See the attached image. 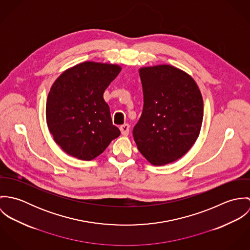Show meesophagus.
<instances>
[{"label":"esophagus","mask_w":250,"mask_h":250,"mask_svg":"<svg viewBox=\"0 0 250 250\" xmlns=\"http://www.w3.org/2000/svg\"><path fill=\"white\" fill-rule=\"evenodd\" d=\"M119 129H120V132H121L122 136H128L129 131H130V126L128 124H124L122 126H120Z\"/></svg>","instance_id":"obj_1"}]
</instances>
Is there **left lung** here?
<instances>
[{
    "label": "left lung",
    "mask_w": 250,
    "mask_h": 250,
    "mask_svg": "<svg viewBox=\"0 0 250 250\" xmlns=\"http://www.w3.org/2000/svg\"><path fill=\"white\" fill-rule=\"evenodd\" d=\"M143 109L133 130L138 149L154 166L183 157L197 140L203 99L195 81L171 65L140 69Z\"/></svg>",
    "instance_id": "left-lung-1"
}]
</instances>
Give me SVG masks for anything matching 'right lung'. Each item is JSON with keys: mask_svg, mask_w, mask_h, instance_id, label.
I'll list each match as a JSON object with an SVG mask.
<instances>
[{"mask_svg": "<svg viewBox=\"0 0 250 250\" xmlns=\"http://www.w3.org/2000/svg\"><path fill=\"white\" fill-rule=\"evenodd\" d=\"M120 71L116 64L84 62L65 70L53 83L46 121L54 141L68 155L93 160L119 137L103 94Z\"/></svg>", "mask_w": 250, "mask_h": 250, "instance_id": "1", "label": "right lung"}]
</instances>
